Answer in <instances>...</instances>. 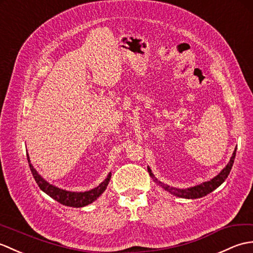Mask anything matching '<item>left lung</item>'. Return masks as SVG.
<instances>
[{
  "mask_svg": "<svg viewBox=\"0 0 253 253\" xmlns=\"http://www.w3.org/2000/svg\"><path fill=\"white\" fill-rule=\"evenodd\" d=\"M235 156H236V150L233 153V156L231 160H229L228 165L224 168V169L217 174L215 177H213L211 181L209 182H205L200 185H197V186L192 187V188H187V189H176V188H172L170 186H168V185H165L159 182V184H161V186L164 187L168 192H170L171 194H174L177 197H181V198H187V199H196V198H201L204 197V196H207L208 194H210L211 192H213L215 188H217L220 185L225 181L226 177L228 176L229 172L232 170V167L234 164V159H235ZM148 172L151 176L154 177L153 173H151L150 169L148 168ZM157 181V179H156Z\"/></svg>",
  "mask_w": 253,
  "mask_h": 253,
  "instance_id": "obj_1",
  "label": "left lung"
}]
</instances>
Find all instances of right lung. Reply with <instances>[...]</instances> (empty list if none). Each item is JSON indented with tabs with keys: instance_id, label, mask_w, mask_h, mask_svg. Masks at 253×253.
Returning <instances> with one entry per match:
<instances>
[{
	"instance_id": "add662e5",
	"label": "right lung",
	"mask_w": 253,
	"mask_h": 253,
	"mask_svg": "<svg viewBox=\"0 0 253 253\" xmlns=\"http://www.w3.org/2000/svg\"><path fill=\"white\" fill-rule=\"evenodd\" d=\"M27 159L28 162H29V167L33 177H35L37 184L39 185L44 193H46L48 196H50L53 199L56 201H58L61 205L64 206H68V207H74V208H81L84 206H87L89 204H92L93 201L96 200L100 195L104 193V190L107 187V185L110 181V173L108 174L107 178L105 181L99 184V186L95 187L94 189L88 190V192H84V193H75V192H68V190L65 189H60L58 187H55L53 185L48 184L46 181L39 175V173L36 171L35 168L32 167L30 164V159H29V155L27 154Z\"/></svg>"
}]
</instances>
